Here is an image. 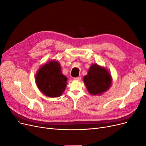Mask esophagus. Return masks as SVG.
I'll return each mask as SVG.
<instances>
[{
    "label": "esophagus",
    "instance_id": "esophagus-1",
    "mask_svg": "<svg viewBox=\"0 0 146 146\" xmlns=\"http://www.w3.org/2000/svg\"><path fill=\"white\" fill-rule=\"evenodd\" d=\"M80 79H81L80 77H77V78H74V80H80Z\"/></svg>",
    "mask_w": 146,
    "mask_h": 146
}]
</instances>
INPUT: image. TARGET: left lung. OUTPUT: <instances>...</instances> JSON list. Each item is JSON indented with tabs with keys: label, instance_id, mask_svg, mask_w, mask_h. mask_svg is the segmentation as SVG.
I'll return each mask as SVG.
<instances>
[{
	"label": "left lung",
	"instance_id": "8db88e82",
	"mask_svg": "<svg viewBox=\"0 0 146 146\" xmlns=\"http://www.w3.org/2000/svg\"><path fill=\"white\" fill-rule=\"evenodd\" d=\"M83 80L88 92L93 95L104 94L111 87L112 82L110 72L97 64L91 65Z\"/></svg>",
	"mask_w": 146,
	"mask_h": 146
}]
</instances>
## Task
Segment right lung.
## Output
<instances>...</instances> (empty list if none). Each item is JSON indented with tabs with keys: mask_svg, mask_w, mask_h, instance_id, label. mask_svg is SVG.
<instances>
[{
	"mask_svg": "<svg viewBox=\"0 0 146 146\" xmlns=\"http://www.w3.org/2000/svg\"><path fill=\"white\" fill-rule=\"evenodd\" d=\"M67 78L61 72L58 61L52 60L40 67L35 75L38 88L45 96L57 98L62 95L67 86Z\"/></svg>",
	"mask_w": 146,
	"mask_h": 146,
	"instance_id": "obj_1",
	"label": "right lung"
}]
</instances>
